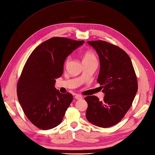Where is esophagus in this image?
<instances>
[{
	"label": "esophagus",
	"mask_w": 155,
	"mask_h": 155,
	"mask_svg": "<svg viewBox=\"0 0 155 155\" xmlns=\"http://www.w3.org/2000/svg\"><path fill=\"white\" fill-rule=\"evenodd\" d=\"M75 98H76V100H81V99L83 98V97H82L81 95H79V94H76V95L75 96Z\"/></svg>",
	"instance_id": "34e87169"
}]
</instances>
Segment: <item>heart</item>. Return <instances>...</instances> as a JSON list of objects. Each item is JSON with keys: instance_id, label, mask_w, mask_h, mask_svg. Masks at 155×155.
I'll return each mask as SVG.
<instances>
[{"instance_id": "b5f03b06", "label": "heart", "mask_w": 155, "mask_h": 155, "mask_svg": "<svg viewBox=\"0 0 155 155\" xmlns=\"http://www.w3.org/2000/svg\"><path fill=\"white\" fill-rule=\"evenodd\" d=\"M71 60V56H68L65 60V64H68ZM93 61H97V58L95 55L90 51H87L83 55V62L84 64Z\"/></svg>"}]
</instances>
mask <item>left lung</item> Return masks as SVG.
Masks as SVG:
<instances>
[{
  "instance_id": "8db88e82",
  "label": "left lung",
  "mask_w": 155,
  "mask_h": 155,
  "mask_svg": "<svg viewBox=\"0 0 155 155\" xmlns=\"http://www.w3.org/2000/svg\"><path fill=\"white\" fill-rule=\"evenodd\" d=\"M97 51L100 70L97 82L105 93L100 101L96 96H87L86 117L94 126L109 127L119 123L130 108L137 91V80L128 54L105 41H88Z\"/></svg>"
}]
</instances>
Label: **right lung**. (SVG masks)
<instances>
[{
	"instance_id": "add662e5",
	"label": "right lung",
	"mask_w": 155,
	"mask_h": 155,
	"mask_svg": "<svg viewBox=\"0 0 155 155\" xmlns=\"http://www.w3.org/2000/svg\"><path fill=\"white\" fill-rule=\"evenodd\" d=\"M84 42L53 37L28 57L17 84V94L26 116L38 128L52 129L62 122L73 96L57 90L55 79L62 76L66 58Z\"/></svg>"
}]
</instances>
